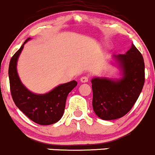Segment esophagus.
<instances>
[{"instance_id":"obj_1","label":"esophagus","mask_w":155,"mask_h":155,"mask_svg":"<svg viewBox=\"0 0 155 155\" xmlns=\"http://www.w3.org/2000/svg\"><path fill=\"white\" fill-rule=\"evenodd\" d=\"M80 81L81 82H83V83L87 82V81H88V77H87V76H82V77H81Z\"/></svg>"}]
</instances>
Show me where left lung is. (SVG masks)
<instances>
[{
  "instance_id": "8db88e82",
  "label": "left lung",
  "mask_w": 155,
  "mask_h": 155,
  "mask_svg": "<svg viewBox=\"0 0 155 155\" xmlns=\"http://www.w3.org/2000/svg\"><path fill=\"white\" fill-rule=\"evenodd\" d=\"M114 58L122 72L121 79H91L93 109L103 120H114L125 115L138 99L145 82L144 60L134 44L125 54Z\"/></svg>"
}]
</instances>
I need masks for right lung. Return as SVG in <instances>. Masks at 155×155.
I'll return each mask as SVG.
<instances>
[{
	"label": "right lung",
	"mask_w": 155,
	"mask_h": 155,
	"mask_svg": "<svg viewBox=\"0 0 155 155\" xmlns=\"http://www.w3.org/2000/svg\"><path fill=\"white\" fill-rule=\"evenodd\" d=\"M14 54L9 65V79L11 95L15 106L31 121L41 125H48L58 122L63 116L68 94L77 85L75 80L61 84L51 91L37 94L30 91L20 80L17 73L18 58L24 45Z\"/></svg>",
	"instance_id": "1"
}]
</instances>
